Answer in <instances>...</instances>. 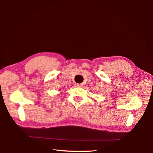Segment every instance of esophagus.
Segmentation results:
<instances>
[{"instance_id":"esophagus-1","label":"esophagus","mask_w":153,"mask_h":153,"mask_svg":"<svg viewBox=\"0 0 153 153\" xmlns=\"http://www.w3.org/2000/svg\"><path fill=\"white\" fill-rule=\"evenodd\" d=\"M76 86L77 87H82V84H76Z\"/></svg>"}]
</instances>
